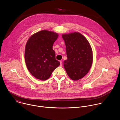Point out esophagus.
<instances>
[{"mask_svg": "<svg viewBox=\"0 0 120 120\" xmlns=\"http://www.w3.org/2000/svg\"><path fill=\"white\" fill-rule=\"evenodd\" d=\"M60 66L61 67H62V66H63V64H62V61H60Z\"/></svg>", "mask_w": 120, "mask_h": 120, "instance_id": "obj_1", "label": "esophagus"}]
</instances>
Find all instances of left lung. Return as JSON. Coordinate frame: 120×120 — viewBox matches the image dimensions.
I'll return each instance as SVG.
<instances>
[{
	"instance_id": "left-lung-1",
	"label": "left lung",
	"mask_w": 120,
	"mask_h": 120,
	"mask_svg": "<svg viewBox=\"0 0 120 120\" xmlns=\"http://www.w3.org/2000/svg\"><path fill=\"white\" fill-rule=\"evenodd\" d=\"M62 38L66 46L67 57L64 62V68L71 79L79 80L88 73L92 66L91 47L87 38L79 32L64 34Z\"/></svg>"
}]
</instances>
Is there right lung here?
<instances>
[{
	"instance_id": "obj_1",
	"label": "right lung",
	"mask_w": 120,
	"mask_h": 120,
	"mask_svg": "<svg viewBox=\"0 0 120 120\" xmlns=\"http://www.w3.org/2000/svg\"><path fill=\"white\" fill-rule=\"evenodd\" d=\"M58 37L56 32L42 30L31 36L26 43L24 57L27 69L32 75L40 80L48 79L60 65L53 49Z\"/></svg>"
}]
</instances>
